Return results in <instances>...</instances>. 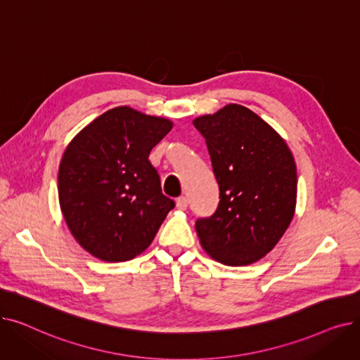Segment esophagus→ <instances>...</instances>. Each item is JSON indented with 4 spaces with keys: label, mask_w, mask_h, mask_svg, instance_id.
<instances>
[{
    "label": "esophagus",
    "mask_w": 360,
    "mask_h": 360,
    "mask_svg": "<svg viewBox=\"0 0 360 360\" xmlns=\"http://www.w3.org/2000/svg\"><path fill=\"white\" fill-rule=\"evenodd\" d=\"M176 207H178V210H186V207H188L186 197H179L176 200Z\"/></svg>",
    "instance_id": "34e87169"
}]
</instances>
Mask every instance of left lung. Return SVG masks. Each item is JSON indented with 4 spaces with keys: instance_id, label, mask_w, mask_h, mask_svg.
Wrapping results in <instances>:
<instances>
[{
    "instance_id": "obj_1",
    "label": "left lung",
    "mask_w": 360,
    "mask_h": 360,
    "mask_svg": "<svg viewBox=\"0 0 360 360\" xmlns=\"http://www.w3.org/2000/svg\"><path fill=\"white\" fill-rule=\"evenodd\" d=\"M193 124L205 139L220 191L216 213L195 223L201 247L224 266H250L276 247L295 216L292 151L242 105L229 103Z\"/></svg>"
}]
</instances>
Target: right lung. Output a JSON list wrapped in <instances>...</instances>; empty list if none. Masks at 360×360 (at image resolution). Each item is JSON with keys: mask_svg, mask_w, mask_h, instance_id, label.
<instances>
[{"mask_svg": "<svg viewBox=\"0 0 360 360\" xmlns=\"http://www.w3.org/2000/svg\"><path fill=\"white\" fill-rule=\"evenodd\" d=\"M174 122L129 106L106 110L67 146L58 170L61 213L74 239L102 261L146 251L174 209L148 155Z\"/></svg>", "mask_w": 360, "mask_h": 360, "instance_id": "right-lung-1", "label": "right lung"}]
</instances>
